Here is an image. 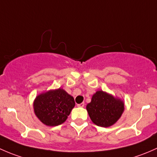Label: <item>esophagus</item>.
Here are the masks:
<instances>
[{
  "mask_svg": "<svg viewBox=\"0 0 157 157\" xmlns=\"http://www.w3.org/2000/svg\"><path fill=\"white\" fill-rule=\"evenodd\" d=\"M77 106H78V107H84V106H85V103H79V104H77Z\"/></svg>",
  "mask_w": 157,
  "mask_h": 157,
  "instance_id": "34e87169",
  "label": "esophagus"
}]
</instances>
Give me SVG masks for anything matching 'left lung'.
<instances>
[{
  "label": "left lung",
  "mask_w": 157,
  "mask_h": 157,
  "mask_svg": "<svg viewBox=\"0 0 157 157\" xmlns=\"http://www.w3.org/2000/svg\"><path fill=\"white\" fill-rule=\"evenodd\" d=\"M90 119L95 125L109 127L114 125L124 111V103L121 99L103 90H98L92 96L86 106Z\"/></svg>",
  "instance_id": "1"
}]
</instances>
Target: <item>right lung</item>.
Segmentation results:
<instances>
[{"mask_svg": "<svg viewBox=\"0 0 157 157\" xmlns=\"http://www.w3.org/2000/svg\"><path fill=\"white\" fill-rule=\"evenodd\" d=\"M73 97L62 88L40 94L34 101V112L40 121L48 126L63 123L75 106Z\"/></svg>", "mask_w": 157, "mask_h": 157, "instance_id": "obj_1", "label": "right lung"}]
</instances>
